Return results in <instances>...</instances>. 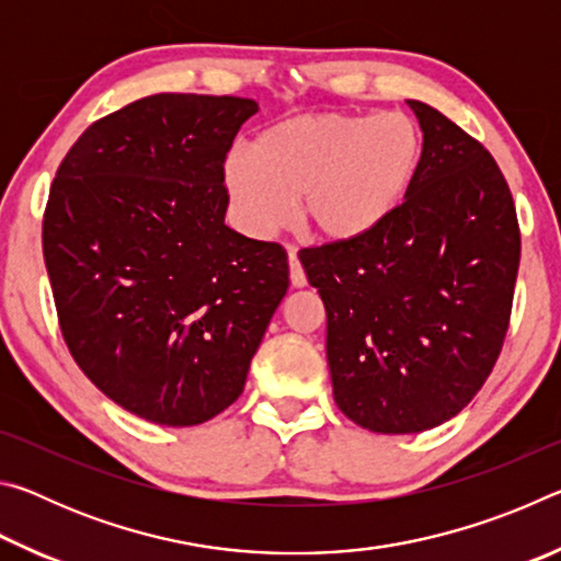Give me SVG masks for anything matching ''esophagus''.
I'll return each mask as SVG.
<instances>
[{"label":"esophagus","instance_id":"obj_1","mask_svg":"<svg viewBox=\"0 0 561 561\" xmlns=\"http://www.w3.org/2000/svg\"><path fill=\"white\" fill-rule=\"evenodd\" d=\"M289 279L294 287H304V284H307V274H304V267L297 257V250H291V247H289Z\"/></svg>","mask_w":561,"mask_h":561}]
</instances>
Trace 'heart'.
<instances>
[{
  "instance_id": "obj_1",
  "label": "heart",
  "mask_w": 561,
  "mask_h": 561,
  "mask_svg": "<svg viewBox=\"0 0 561 561\" xmlns=\"http://www.w3.org/2000/svg\"><path fill=\"white\" fill-rule=\"evenodd\" d=\"M421 160V128L405 113H307L264 130L254 150L234 148L225 185L247 234L272 237L297 197L309 232L354 242L396 213Z\"/></svg>"
}]
</instances>
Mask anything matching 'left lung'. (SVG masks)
<instances>
[{
	"mask_svg": "<svg viewBox=\"0 0 561 561\" xmlns=\"http://www.w3.org/2000/svg\"><path fill=\"white\" fill-rule=\"evenodd\" d=\"M408 106L423 160L405 201L360 240L299 252L327 309L339 411L386 435L435 428L472 401L505 341L519 267L495 158L428 103Z\"/></svg>",
	"mask_w": 561,
	"mask_h": 561,
	"instance_id": "left-lung-1",
	"label": "left lung"
}]
</instances>
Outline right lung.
Returning a JSON list of instances; mask_svg holds the SVG:
<instances>
[{
	"label": "right lung",
	"mask_w": 561,
	"mask_h": 561,
	"mask_svg": "<svg viewBox=\"0 0 561 561\" xmlns=\"http://www.w3.org/2000/svg\"><path fill=\"white\" fill-rule=\"evenodd\" d=\"M252 99L156 93L83 130L56 170L44 262L91 383L185 428L240 398L289 287L287 252L225 225V158Z\"/></svg>",
	"instance_id": "obj_1"
}]
</instances>
